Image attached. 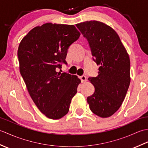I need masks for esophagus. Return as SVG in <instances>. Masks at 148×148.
I'll return each mask as SVG.
<instances>
[{"instance_id":"obj_1","label":"esophagus","mask_w":148,"mask_h":148,"mask_svg":"<svg viewBox=\"0 0 148 148\" xmlns=\"http://www.w3.org/2000/svg\"><path fill=\"white\" fill-rule=\"evenodd\" d=\"M80 79H81V82H82V83L86 82V81H87V78H86V77L85 76H81Z\"/></svg>"}]
</instances>
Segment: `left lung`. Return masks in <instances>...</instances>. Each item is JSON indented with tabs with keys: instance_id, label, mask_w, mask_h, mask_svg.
Returning <instances> with one entry per match:
<instances>
[{
	"instance_id": "1",
	"label": "left lung",
	"mask_w": 148,
	"mask_h": 148,
	"mask_svg": "<svg viewBox=\"0 0 148 148\" xmlns=\"http://www.w3.org/2000/svg\"><path fill=\"white\" fill-rule=\"evenodd\" d=\"M76 25L88 42L93 61L100 65L98 76L88 78L95 92L87 102L94 114L109 117L120 108L130 85L129 56L118 34L105 23L90 21Z\"/></svg>"
}]
</instances>
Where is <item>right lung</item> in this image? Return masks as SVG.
I'll list each match as a JSON object with an SVG mask.
<instances>
[{
    "mask_svg": "<svg viewBox=\"0 0 148 148\" xmlns=\"http://www.w3.org/2000/svg\"><path fill=\"white\" fill-rule=\"evenodd\" d=\"M79 36L74 25L48 23L31 30L19 45L20 74L37 108L50 119L67 114L81 83L76 76L57 72L67 64L68 49Z\"/></svg>",
    "mask_w": 148,
    "mask_h": 148,
    "instance_id": "1",
    "label": "right lung"
}]
</instances>
